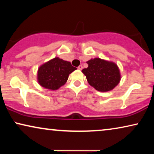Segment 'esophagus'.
<instances>
[{
	"mask_svg": "<svg viewBox=\"0 0 154 154\" xmlns=\"http://www.w3.org/2000/svg\"><path fill=\"white\" fill-rule=\"evenodd\" d=\"M78 69H79V70H82V69H83V66H82V65H80V66L78 67Z\"/></svg>",
	"mask_w": 154,
	"mask_h": 154,
	"instance_id": "esophagus-1",
	"label": "esophagus"
}]
</instances>
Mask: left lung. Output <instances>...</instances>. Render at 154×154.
Returning a JSON list of instances; mask_svg holds the SVG:
<instances>
[{
	"label": "left lung",
	"instance_id": "1",
	"mask_svg": "<svg viewBox=\"0 0 154 154\" xmlns=\"http://www.w3.org/2000/svg\"><path fill=\"white\" fill-rule=\"evenodd\" d=\"M88 67L82 72L88 83L100 92L112 90L121 81L119 66L116 63L100 58L91 59L87 62Z\"/></svg>",
	"mask_w": 154,
	"mask_h": 154
}]
</instances>
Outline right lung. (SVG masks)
<instances>
[{"label":"right lung","mask_w":154,"mask_h":154,"mask_svg":"<svg viewBox=\"0 0 154 154\" xmlns=\"http://www.w3.org/2000/svg\"><path fill=\"white\" fill-rule=\"evenodd\" d=\"M75 69L71 62L54 57L38 69V83L46 89L56 90L66 83L69 74Z\"/></svg>","instance_id":"obj_1"}]
</instances>
